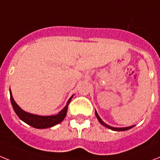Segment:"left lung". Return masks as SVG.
Returning a JSON list of instances; mask_svg holds the SVG:
<instances>
[{
  "mask_svg": "<svg viewBox=\"0 0 160 160\" xmlns=\"http://www.w3.org/2000/svg\"><path fill=\"white\" fill-rule=\"evenodd\" d=\"M95 115H96L97 119H98V121L100 122L101 124H102L103 126H105L106 128H109V129L113 130V131H119H119H120V132H121V131H126V130L130 129V128H132V127H133V125L130 126V127H125V128H115V127H111V126L108 125V124H107V123H104V122H103L102 120V119H101V118L99 117L98 114V112H97L96 111H95Z\"/></svg>",
  "mask_w": 160,
  "mask_h": 160,
  "instance_id": "8db88e82",
  "label": "left lung"
}]
</instances>
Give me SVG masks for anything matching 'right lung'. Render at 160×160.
Here are the masks:
<instances>
[{
	"label": "right lung",
	"mask_w": 160,
	"mask_h": 160,
	"mask_svg": "<svg viewBox=\"0 0 160 160\" xmlns=\"http://www.w3.org/2000/svg\"><path fill=\"white\" fill-rule=\"evenodd\" d=\"M9 93H10V102H11L12 107L14 108V112L16 113V115H18V118L26 123H28V125L32 126V127L35 128H41V129L51 128V127L55 126L56 124H58V123H61L63 120L64 118L67 115L68 105H69L70 102H71L72 97H73V95H72L70 98L65 107L61 111H59L58 114H57V115H39L29 113V112H26L25 111L21 109V107L14 100V98L12 96V92L10 89H9Z\"/></svg>",
	"instance_id": "add662e5"
}]
</instances>
